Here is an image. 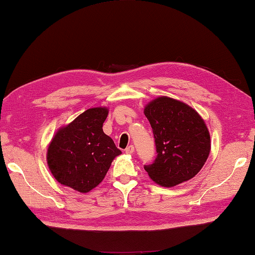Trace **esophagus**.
<instances>
[{
    "label": "esophagus",
    "instance_id": "34e87169",
    "mask_svg": "<svg viewBox=\"0 0 255 255\" xmlns=\"http://www.w3.org/2000/svg\"><path fill=\"white\" fill-rule=\"evenodd\" d=\"M125 151H126L127 154H131L134 151V147L132 146V144H130V146H128L126 149H125Z\"/></svg>",
    "mask_w": 255,
    "mask_h": 255
}]
</instances>
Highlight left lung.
Here are the masks:
<instances>
[{"instance_id":"left-lung-1","label":"left lung","mask_w":255,"mask_h":255,"mask_svg":"<svg viewBox=\"0 0 255 255\" xmlns=\"http://www.w3.org/2000/svg\"><path fill=\"white\" fill-rule=\"evenodd\" d=\"M151 125L157 157L144 166L154 182L174 187L201 170L211 149L210 133L193 108L177 99L158 97L144 107Z\"/></svg>"}]
</instances>
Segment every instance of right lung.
Here are the masks:
<instances>
[{"mask_svg": "<svg viewBox=\"0 0 255 255\" xmlns=\"http://www.w3.org/2000/svg\"><path fill=\"white\" fill-rule=\"evenodd\" d=\"M108 108L87 109L67 126L59 128L47 149V164L56 180L86 193L106 176L113 160L122 153L103 131Z\"/></svg>", "mask_w": 255, "mask_h": 255, "instance_id": "right-lung-1", "label": "right lung"}]
</instances>
